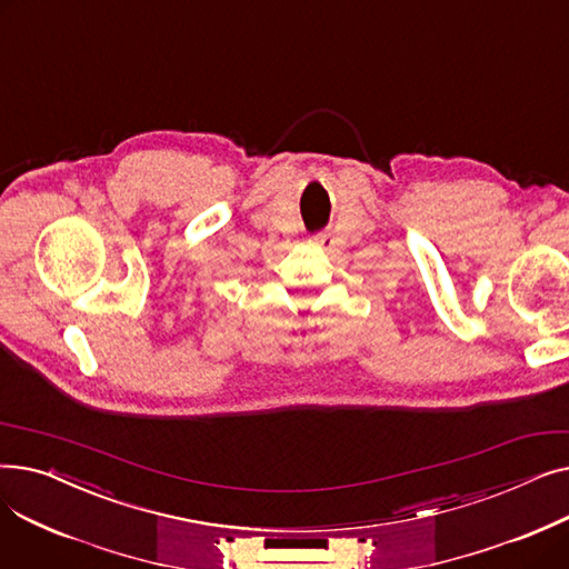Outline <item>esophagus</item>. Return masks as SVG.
<instances>
[{
    "label": "esophagus",
    "instance_id": "esophagus-1",
    "mask_svg": "<svg viewBox=\"0 0 569 569\" xmlns=\"http://www.w3.org/2000/svg\"><path fill=\"white\" fill-rule=\"evenodd\" d=\"M311 244L318 249H332L335 247V239L330 232H318L311 237Z\"/></svg>",
    "mask_w": 569,
    "mask_h": 569
}]
</instances>
